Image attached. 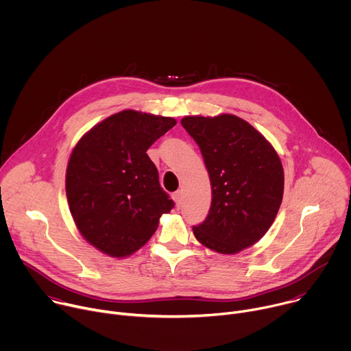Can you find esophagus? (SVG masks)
Instances as JSON below:
<instances>
[{
    "label": "esophagus",
    "mask_w": 351,
    "mask_h": 351,
    "mask_svg": "<svg viewBox=\"0 0 351 351\" xmlns=\"http://www.w3.org/2000/svg\"><path fill=\"white\" fill-rule=\"evenodd\" d=\"M172 198H173V202H175L176 207L179 208V207H180V204H182V198H183L182 191H180V190H179V191H175V193H173V195H172Z\"/></svg>",
    "instance_id": "1"
}]
</instances>
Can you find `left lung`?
<instances>
[{"instance_id":"obj_1","label":"left lung","mask_w":351,"mask_h":351,"mask_svg":"<svg viewBox=\"0 0 351 351\" xmlns=\"http://www.w3.org/2000/svg\"><path fill=\"white\" fill-rule=\"evenodd\" d=\"M180 123L202 149L213 189L208 217L193 228L195 239L219 254L252 247L282 204L285 175L276 149L232 114L184 117Z\"/></svg>"}]
</instances>
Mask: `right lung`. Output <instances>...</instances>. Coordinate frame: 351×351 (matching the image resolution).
Instances as JSON below:
<instances>
[{
	"label": "right lung",
	"instance_id": "1",
	"mask_svg": "<svg viewBox=\"0 0 351 351\" xmlns=\"http://www.w3.org/2000/svg\"><path fill=\"white\" fill-rule=\"evenodd\" d=\"M175 125L169 117L125 110L93 126L72 149L69 210L79 233L101 253L132 256L173 208L147 149Z\"/></svg>",
	"mask_w": 351,
	"mask_h": 351
}]
</instances>
